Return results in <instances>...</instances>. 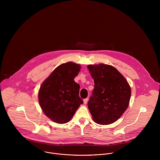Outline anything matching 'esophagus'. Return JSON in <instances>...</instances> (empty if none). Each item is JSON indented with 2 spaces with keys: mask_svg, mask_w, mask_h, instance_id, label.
Instances as JSON below:
<instances>
[{
  "mask_svg": "<svg viewBox=\"0 0 160 160\" xmlns=\"http://www.w3.org/2000/svg\"><path fill=\"white\" fill-rule=\"evenodd\" d=\"M88 98H86V99H83V103H84L85 104H86L87 103V102H88Z\"/></svg>",
  "mask_w": 160,
  "mask_h": 160,
  "instance_id": "1",
  "label": "esophagus"
}]
</instances>
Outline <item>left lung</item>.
Wrapping results in <instances>:
<instances>
[{
  "mask_svg": "<svg viewBox=\"0 0 160 160\" xmlns=\"http://www.w3.org/2000/svg\"><path fill=\"white\" fill-rule=\"evenodd\" d=\"M94 81V88L88 102L93 120L109 125L118 120L127 109L131 89L124 77L110 65L87 66Z\"/></svg>",
  "mask_w": 160,
  "mask_h": 160,
  "instance_id": "left-lung-1",
  "label": "left lung"
}]
</instances>
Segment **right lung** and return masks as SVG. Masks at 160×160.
I'll return each mask as SVG.
<instances>
[{
	"label": "right lung",
	"instance_id": "add662e5",
	"mask_svg": "<svg viewBox=\"0 0 160 160\" xmlns=\"http://www.w3.org/2000/svg\"><path fill=\"white\" fill-rule=\"evenodd\" d=\"M80 66L72 62L57 67L42 84L38 92L40 106L48 118L57 123L69 122L80 104V85L74 81Z\"/></svg>",
	"mask_w": 160,
	"mask_h": 160
}]
</instances>
